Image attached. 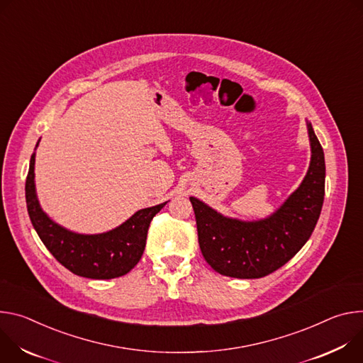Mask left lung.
I'll list each match as a JSON object with an SVG mask.
<instances>
[{"label":"left lung","mask_w":363,"mask_h":363,"mask_svg":"<svg viewBox=\"0 0 363 363\" xmlns=\"http://www.w3.org/2000/svg\"><path fill=\"white\" fill-rule=\"evenodd\" d=\"M310 166L300 186L275 212L258 220H240L190 197L199 245L206 262L233 278H261L289 262L307 242L325 200V152L308 121Z\"/></svg>","instance_id":"obj_1"}]
</instances>
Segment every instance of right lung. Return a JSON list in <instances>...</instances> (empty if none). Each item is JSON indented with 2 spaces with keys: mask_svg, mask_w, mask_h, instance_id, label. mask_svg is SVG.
<instances>
[{
  "mask_svg": "<svg viewBox=\"0 0 363 363\" xmlns=\"http://www.w3.org/2000/svg\"><path fill=\"white\" fill-rule=\"evenodd\" d=\"M40 140L35 144L38 147ZM34 148V150H35ZM35 152L30 158L26 202L31 223L50 254L69 271L92 279L130 272L141 259L150 222L167 202L140 209L119 226L102 233H77L55 222L40 206L34 182Z\"/></svg>",
  "mask_w": 363,
  "mask_h": 363,
  "instance_id": "obj_1",
  "label": "right lung"
}]
</instances>
